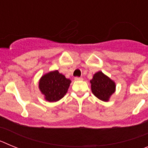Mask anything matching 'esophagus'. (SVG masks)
<instances>
[{"instance_id": "34e87169", "label": "esophagus", "mask_w": 148, "mask_h": 148, "mask_svg": "<svg viewBox=\"0 0 148 148\" xmlns=\"http://www.w3.org/2000/svg\"><path fill=\"white\" fill-rule=\"evenodd\" d=\"M75 81H81V80H82V78H81V77H75Z\"/></svg>"}]
</instances>
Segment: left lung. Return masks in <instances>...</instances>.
<instances>
[{
	"instance_id": "left-lung-1",
	"label": "left lung",
	"mask_w": 148,
	"mask_h": 148,
	"mask_svg": "<svg viewBox=\"0 0 148 148\" xmlns=\"http://www.w3.org/2000/svg\"><path fill=\"white\" fill-rule=\"evenodd\" d=\"M91 90L95 97L103 101H108L116 91V83L101 71L95 73L90 80Z\"/></svg>"
}]
</instances>
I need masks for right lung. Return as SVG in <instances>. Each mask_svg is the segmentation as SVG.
Segmentation results:
<instances>
[{
	"mask_svg": "<svg viewBox=\"0 0 148 148\" xmlns=\"http://www.w3.org/2000/svg\"><path fill=\"white\" fill-rule=\"evenodd\" d=\"M70 83V79L66 78L58 70H53L40 77L38 88L46 101L56 102L66 95Z\"/></svg>",
	"mask_w": 148,
	"mask_h": 148,
	"instance_id": "right-lung-1",
	"label": "right lung"
}]
</instances>
